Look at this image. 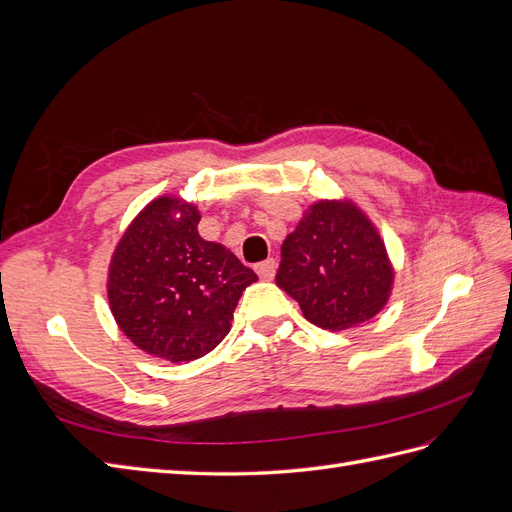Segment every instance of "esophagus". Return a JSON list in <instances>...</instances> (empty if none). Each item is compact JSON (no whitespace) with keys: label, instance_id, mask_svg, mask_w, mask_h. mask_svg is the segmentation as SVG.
<instances>
[{"label":"esophagus","instance_id":"obj_1","mask_svg":"<svg viewBox=\"0 0 512 512\" xmlns=\"http://www.w3.org/2000/svg\"><path fill=\"white\" fill-rule=\"evenodd\" d=\"M275 269H277L275 258H267V260H262L256 265V273L262 277V280H273Z\"/></svg>","mask_w":512,"mask_h":512}]
</instances>
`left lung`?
Instances as JSON below:
<instances>
[{
	"label": "left lung",
	"mask_w": 512,
	"mask_h": 512,
	"mask_svg": "<svg viewBox=\"0 0 512 512\" xmlns=\"http://www.w3.org/2000/svg\"><path fill=\"white\" fill-rule=\"evenodd\" d=\"M275 282L322 329H350L389 299L393 269L384 243L350 203H316L282 245Z\"/></svg>",
	"instance_id": "left-lung-1"
}]
</instances>
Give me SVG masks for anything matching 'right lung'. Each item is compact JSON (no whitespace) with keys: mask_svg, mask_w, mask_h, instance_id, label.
I'll use <instances>...</instances> for the list:
<instances>
[{"mask_svg":"<svg viewBox=\"0 0 512 512\" xmlns=\"http://www.w3.org/2000/svg\"><path fill=\"white\" fill-rule=\"evenodd\" d=\"M182 211L175 221L172 213ZM200 213L158 198L119 241L108 271L111 312L132 342L173 363L211 352L256 273L224 245L198 235Z\"/></svg>","mask_w":512,"mask_h":512,"instance_id":"obj_1","label":"right lung"}]
</instances>
